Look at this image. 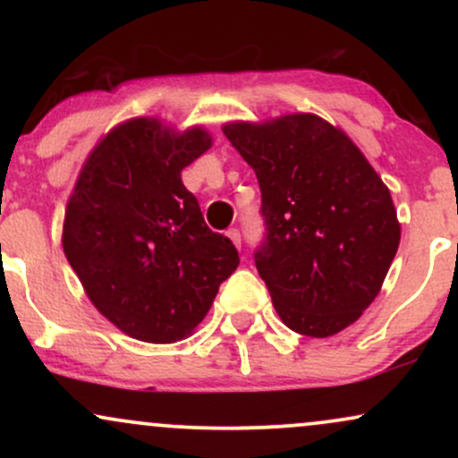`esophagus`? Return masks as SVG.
Returning <instances> with one entry per match:
<instances>
[{
    "mask_svg": "<svg viewBox=\"0 0 458 458\" xmlns=\"http://www.w3.org/2000/svg\"><path fill=\"white\" fill-rule=\"evenodd\" d=\"M225 234H228V239L233 241V243H234L236 247H241V233H239V230H236V228H230L228 233H225Z\"/></svg>",
    "mask_w": 458,
    "mask_h": 458,
    "instance_id": "obj_1",
    "label": "esophagus"
}]
</instances>
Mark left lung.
I'll list each match as a JSON object with an SVG mask.
<instances>
[{"label":"left lung","instance_id":"1","mask_svg":"<svg viewBox=\"0 0 458 458\" xmlns=\"http://www.w3.org/2000/svg\"><path fill=\"white\" fill-rule=\"evenodd\" d=\"M224 133L259 178L265 236L254 260L284 325L312 338L349 327L379 295L401 243L390 189L314 114Z\"/></svg>","mask_w":458,"mask_h":458}]
</instances>
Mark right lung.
Listing matches in <instances>:
<instances>
[{"mask_svg": "<svg viewBox=\"0 0 458 458\" xmlns=\"http://www.w3.org/2000/svg\"><path fill=\"white\" fill-rule=\"evenodd\" d=\"M208 148L202 129L174 135L152 118L129 120L92 150L68 199L66 259L98 312L131 338L182 340L239 267L233 241L204 224L181 181Z\"/></svg>", "mask_w": 458, "mask_h": 458, "instance_id": "1", "label": "right lung"}]
</instances>
